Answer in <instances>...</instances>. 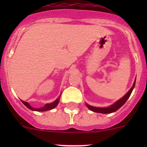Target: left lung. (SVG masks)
Wrapping results in <instances>:
<instances>
[{"mask_svg": "<svg viewBox=\"0 0 147 147\" xmlns=\"http://www.w3.org/2000/svg\"><path fill=\"white\" fill-rule=\"evenodd\" d=\"M135 82H136V80L134 81V84H133V86L131 87V88L129 90V91L128 92H127V94L124 96V97H121L120 100H118V101H117L115 103H114L113 105H111V106L108 107H105V108L96 107L90 106V105H87V104H86V105H87V107L89 108V109H90V110L92 111V112H97V113L108 114V113H112V112H116V111L118 110V109H119L121 106H123V105H124V103L127 102V100H128L129 97H130L131 92H132L133 89H134V86H135Z\"/></svg>", "mask_w": 147, "mask_h": 147, "instance_id": "left-lung-1", "label": "left lung"}]
</instances>
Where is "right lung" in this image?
Segmentation results:
<instances>
[{
    "mask_svg": "<svg viewBox=\"0 0 147 147\" xmlns=\"http://www.w3.org/2000/svg\"><path fill=\"white\" fill-rule=\"evenodd\" d=\"M60 96L57 99V100H55V101H54L53 102H52V103H50V104H46V105H45L43 107H40V108H34V107H31L28 102H24V101H23V100H21V102L24 104V105H26V106L27 107L28 109H31V110L38 111V112H44V111L50 110V109H54L55 107H57V105H58L59 101H60Z\"/></svg>",
    "mask_w": 147,
    "mask_h": 147,
    "instance_id": "add662e5",
    "label": "right lung"
}]
</instances>
